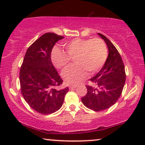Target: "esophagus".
Returning <instances> with one entry per match:
<instances>
[{
    "label": "esophagus",
    "instance_id": "obj_1",
    "mask_svg": "<svg viewBox=\"0 0 145 145\" xmlns=\"http://www.w3.org/2000/svg\"><path fill=\"white\" fill-rule=\"evenodd\" d=\"M76 86H70L69 87V90H73V89L76 88Z\"/></svg>",
    "mask_w": 145,
    "mask_h": 145
}]
</instances>
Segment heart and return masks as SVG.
I'll return each instance as SVG.
<instances>
[{
    "label": "heart",
    "instance_id": "1",
    "mask_svg": "<svg viewBox=\"0 0 145 145\" xmlns=\"http://www.w3.org/2000/svg\"><path fill=\"white\" fill-rule=\"evenodd\" d=\"M67 54L59 49L53 51L51 59L57 69H64L71 59H74L75 65L65 69L62 77L65 84L76 85L89 74L98 72L106 62L108 49L102 39L76 38L65 44Z\"/></svg>",
    "mask_w": 145,
    "mask_h": 145
}]
</instances>
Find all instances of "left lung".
I'll return each instance as SVG.
<instances>
[{"instance_id":"left-lung-1","label":"left lung","mask_w":145,"mask_h":145,"mask_svg":"<svg viewBox=\"0 0 145 145\" xmlns=\"http://www.w3.org/2000/svg\"><path fill=\"white\" fill-rule=\"evenodd\" d=\"M97 34L106 42L108 55L101 70L90 79L92 86H86L87 94L81 101L86 108L100 112L110 108L118 101L126 76L122 59L116 47L104 35Z\"/></svg>"}]
</instances>
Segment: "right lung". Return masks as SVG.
Returning a JSON list of instances; mask_svg holds the SVG:
<instances>
[{
  "label": "right lung",
  "instance_id": "right-lung-1",
  "mask_svg": "<svg viewBox=\"0 0 145 145\" xmlns=\"http://www.w3.org/2000/svg\"><path fill=\"white\" fill-rule=\"evenodd\" d=\"M63 38L50 32L41 35L27 49L20 71L24 98L33 110L43 115L58 111L69 91L68 87L57 89L63 80L51 59L53 46Z\"/></svg>",
  "mask_w": 145,
  "mask_h": 145
}]
</instances>
